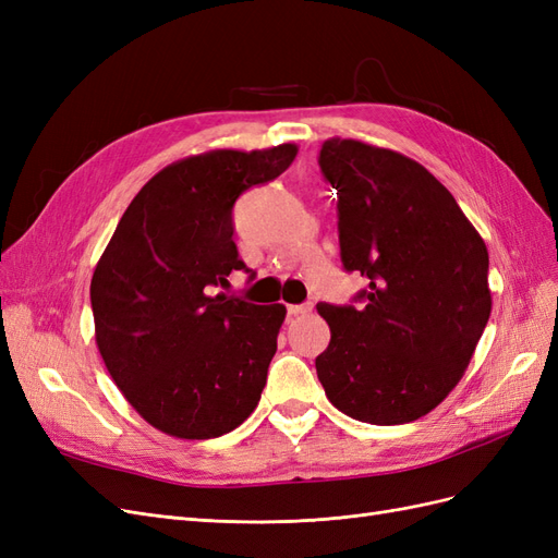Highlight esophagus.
I'll return each mask as SVG.
<instances>
[{
  "label": "esophagus",
  "mask_w": 558,
  "mask_h": 558,
  "mask_svg": "<svg viewBox=\"0 0 558 558\" xmlns=\"http://www.w3.org/2000/svg\"><path fill=\"white\" fill-rule=\"evenodd\" d=\"M314 310L312 302H305V305H289V316H305Z\"/></svg>",
  "instance_id": "34e87169"
}]
</instances>
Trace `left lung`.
Returning a JSON list of instances; mask_svg holds the SVG:
<instances>
[{"mask_svg": "<svg viewBox=\"0 0 558 558\" xmlns=\"http://www.w3.org/2000/svg\"><path fill=\"white\" fill-rule=\"evenodd\" d=\"M318 165L337 191L344 269L369 281L361 307L316 305L330 326L318 381L351 418L410 424L461 381L492 316L486 244L445 185L398 150L332 137Z\"/></svg>", "mask_w": 558, "mask_h": 558, "instance_id": "obj_1", "label": "left lung"}]
</instances>
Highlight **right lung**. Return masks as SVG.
Listing matches in <instances>:
<instances>
[{"label":"right lung","mask_w":558,"mask_h":558,"mask_svg":"<svg viewBox=\"0 0 558 558\" xmlns=\"http://www.w3.org/2000/svg\"><path fill=\"white\" fill-rule=\"evenodd\" d=\"M295 156V144H279L167 165L134 195L97 260V349L125 400L160 433L209 440L256 410L286 307L211 291L246 267L232 242L234 202Z\"/></svg>","instance_id":"add662e5"}]
</instances>
